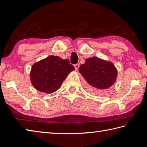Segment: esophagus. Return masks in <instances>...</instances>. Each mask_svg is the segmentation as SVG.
<instances>
[{
	"mask_svg": "<svg viewBox=\"0 0 147 147\" xmlns=\"http://www.w3.org/2000/svg\"><path fill=\"white\" fill-rule=\"evenodd\" d=\"M79 67H80V64H74V67H75L76 70L78 69Z\"/></svg>",
	"mask_w": 147,
	"mask_h": 147,
	"instance_id": "34e87169",
	"label": "esophagus"
}]
</instances>
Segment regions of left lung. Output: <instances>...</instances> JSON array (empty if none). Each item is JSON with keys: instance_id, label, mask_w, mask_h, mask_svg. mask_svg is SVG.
Instances as JSON below:
<instances>
[{"instance_id": "obj_1", "label": "left lung", "mask_w": 147, "mask_h": 147, "mask_svg": "<svg viewBox=\"0 0 147 147\" xmlns=\"http://www.w3.org/2000/svg\"><path fill=\"white\" fill-rule=\"evenodd\" d=\"M79 71L88 83L89 90L98 94L104 93L113 85L117 73L113 64L95 57L87 59Z\"/></svg>"}]
</instances>
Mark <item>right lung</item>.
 Instances as JSON below:
<instances>
[{
  "instance_id": "add662e5",
  "label": "right lung",
  "mask_w": 147,
  "mask_h": 147,
  "mask_svg": "<svg viewBox=\"0 0 147 147\" xmlns=\"http://www.w3.org/2000/svg\"><path fill=\"white\" fill-rule=\"evenodd\" d=\"M74 69L68 59L51 55L33 65L31 82L39 91L51 93L60 88L67 74Z\"/></svg>"
}]
</instances>
